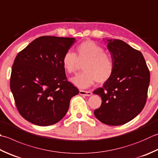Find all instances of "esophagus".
<instances>
[{"label":"esophagus","instance_id":"1","mask_svg":"<svg viewBox=\"0 0 158 158\" xmlns=\"http://www.w3.org/2000/svg\"><path fill=\"white\" fill-rule=\"evenodd\" d=\"M79 94L83 95V96H86V97H89V96L92 95V92L91 91H85V90H81V89H80Z\"/></svg>","mask_w":158,"mask_h":158}]
</instances>
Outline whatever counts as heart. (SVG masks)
<instances>
[{"mask_svg": "<svg viewBox=\"0 0 158 158\" xmlns=\"http://www.w3.org/2000/svg\"><path fill=\"white\" fill-rule=\"evenodd\" d=\"M76 55L67 51L62 58V64L67 73H75L79 63L83 64V72L71 79L74 85L79 88H87L97 81L104 83L112 77L114 61L112 55L104 51L97 43L88 40L76 48Z\"/></svg>", "mask_w": 158, "mask_h": 158, "instance_id": "1", "label": "heart"}]
</instances>
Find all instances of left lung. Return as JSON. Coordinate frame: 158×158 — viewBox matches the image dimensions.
I'll return each instance as SVG.
<instances>
[{
    "label": "left lung",
    "instance_id": "obj_1",
    "mask_svg": "<svg viewBox=\"0 0 158 158\" xmlns=\"http://www.w3.org/2000/svg\"><path fill=\"white\" fill-rule=\"evenodd\" d=\"M114 61L112 77L93 92L101 97L94 110L98 120L108 125L128 123L141 112L147 101L150 73L143 54L120 40H107Z\"/></svg>",
    "mask_w": 158,
    "mask_h": 158
}]
</instances>
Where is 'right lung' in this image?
I'll return each instance as SVG.
<instances>
[{
  "label": "right lung",
  "instance_id": "obj_1",
  "mask_svg": "<svg viewBox=\"0 0 158 158\" xmlns=\"http://www.w3.org/2000/svg\"><path fill=\"white\" fill-rule=\"evenodd\" d=\"M75 38L42 36L21 51L12 66L10 88L20 115L39 126L55 124L79 89L67 81L64 55Z\"/></svg>",
  "mask_w": 158,
  "mask_h": 158
}]
</instances>
